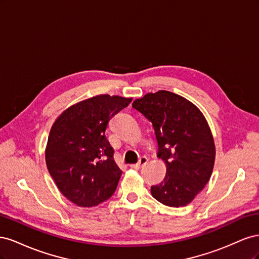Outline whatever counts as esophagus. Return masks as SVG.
I'll return each instance as SVG.
<instances>
[{"label":"esophagus","instance_id":"esophagus-1","mask_svg":"<svg viewBox=\"0 0 259 259\" xmlns=\"http://www.w3.org/2000/svg\"><path fill=\"white\" fill-rule=\"evenodd\" d=\"M147 162H148V159L146 158V156H143V158H140V159H139L138 163H136V164H132L131 167H132V168H134V169H139L140 167H143L144 165H146Z\"/></svg>","mask_w":259,"mask_h":259}]
</instances>
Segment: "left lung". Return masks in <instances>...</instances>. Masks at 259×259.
<instances>
[{
	"label": "left lung",
	"instance_id": "obj_1",
	"mask_svg": "<svg viewBox=\"0 0 259 259\" xmlns=\"http://www.w3.org/2000/svg\"><path fill=\"white\" fill-rule=\"evenodd\" d=\"M132 106L152 123L158 158L166 165L163 182L151 187L152 197L170 207L186 206L208 183L214 167L215 144L205 116L168 91L148 93Z\"/></svg>",
	"mask_w": 259,
	"mask_h": 259
}]
</instances>
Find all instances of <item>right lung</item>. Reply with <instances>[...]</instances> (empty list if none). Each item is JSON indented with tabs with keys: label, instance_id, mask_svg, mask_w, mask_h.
I'll return each instance as SVG.
<instances>
[{
	"label": "right lung",
	"instance_id": "right-lung-1",
	"mask_svg": "<svg viewBox=\"0 0 259 259\" xmlns=\"http://www.w3.org/2000/svg\"><path fill=\"white\" fill-rule=\"evenodd\" d=\"M132 98L97 95L67 108L53 124L46 166L59 191L81 207L97 206L114 193L122 170L106 137L111 117Z\"/></svg>",
	"mask_w": 259,
	"mask_h": 259
}]
</instances>
